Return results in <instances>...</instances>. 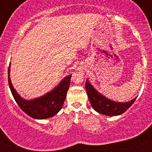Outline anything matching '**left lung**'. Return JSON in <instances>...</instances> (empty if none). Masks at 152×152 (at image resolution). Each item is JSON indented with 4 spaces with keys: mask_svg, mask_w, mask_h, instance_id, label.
Instances as JSON below:
<instances>
[{
    "mask_svg": "<svg viewBox=\"0 0 152 152\" xmlns=\"http://www.w3.org/2000/svg\"><path fill=\"white\" fill-rule=\"evenodd\" d=\"M85 88L88 98L92 107L99 113L106 116H119L126 112L133 103L135 99L126 103H119L109 100L107 97L98 92L87 80L85 83Z\"/></svg>",
    "mask_w": 152,
    "mask_h": 152,
    "instance_id": "left-lung-1",
    "label": "left lung"
}]
</instances>
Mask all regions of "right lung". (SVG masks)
Here are the masks:
<instances>
[{"instance_id":"add662e5","label":"right lung","mask_w":152,"mask_h":152,"mask_svg":"<svg viewBox=\"0 0 152 152\" xmlns=\"http://www.w3.org/2000/svg\"><path fill=\"white\" fill-rule=\"evenodd\" d=\"M10 64L8 68L9 87L14 100L25 113L33 119H43L52 117L59 112L66 97L72 75L64 77L54 90L47 93L44 96L27 100L21 97L13 88L10 78Z\"/></svg>"}]
</instances>
